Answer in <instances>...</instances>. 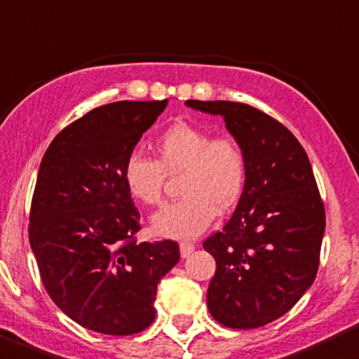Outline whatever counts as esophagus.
<instances>
[{"label":"esophagus","mask_w":359,"mask_h":359,"mask_svg":"<svg viewBox=\"0 0 359 359\" xmlns=\"http://www.w3.org/2000/svg\"><path fill=\"white\" fill-rule=\"evenodd\" d=\"M193 251H195V244H191V242H182L180 244V257L182 258H188Z\"/></svg>","instance_id":"1"}]
</instances>
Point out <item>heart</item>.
<instances>
[{"mask_svg": "<svg viewBox=\"0 0 359 359\" xmlns=\"http://www.w3.org/2000/svg\"><path fill=\"white\" fill-rule=\"evenodd\" d=\"M157 155L158 161L139 151L128 155L123 180L133 201L155 205L166 173L182 171V201L166 204L149 220L162 238H195L213 222L217 210H231L244 191L245 155L233 137H213L208 128L179 121L157 139Z\"/></svg>", "mask_w": 359, "mask_h": 359, "instance_id": "b5f03b06", "label": "heart"}]
</instances>
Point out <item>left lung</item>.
Masks as SVG:
<instances>
[{"label":"left lung","mask_w":359,"mask_h":359,"mask_svg":"<svg viewBox=\"0 0 359 359\" xmlns=\"http://www.w3.org/2000/svg\"><path fill=\"white\" fill-rule=\"evenodd\" d=\"M186 106L220 115L248 166L235 213L204 242L217 262L208 309L231 329L267 325L287 313L316 278L325 210L309 157L287 128L253 106Z\"/></svg>","instance_id":"left-lung-1"}]
</instances>
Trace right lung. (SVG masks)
<instances>
[{
    "label": "right lung",
    "instance_id": "1",
    "mask_svg": "<svg viewBox=\"0 0 359 359\" xmlns=\"http://www.w3.org/2000/svg\"><path fill=\"white\" fill-rule=\"evenodd\" d=\"M166 101L99 106L50 142L37 173L29 238L46 292L74 322L128 336L154 322L157 285L180 260L173 240L141 242L124 161Z\"/></svg>",
    "mask_w": 359,
    "mask_h": 359
}]
</instances>
